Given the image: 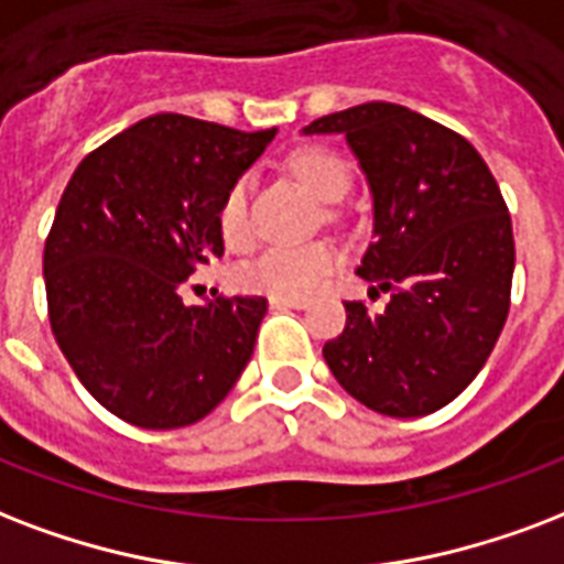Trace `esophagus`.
<instances>
[{"label": "esophagus", "instance_id": "esophagus-1", "mask_svg": "<svg viewBox=\"0 0 564 564\" xmlns=\"http://www.w3.org/2000/svg\"><path fill=\"white\" fill-rule=\"evenodd\" d=\"M270 305L273 308H308V300H300V296H270Z\"/></svg>", "mask_w": 564, "mask_h": 564}]
</instances>
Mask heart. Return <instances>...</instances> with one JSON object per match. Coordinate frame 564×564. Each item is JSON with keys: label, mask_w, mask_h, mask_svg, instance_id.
I'll return each instance as SVG.
<instances>
[{"label": "heart", "mask_w": 564, "mask_h": 564, "mask_svg": "<svg viewBox=\"0 0 564 564\" xmlns=\"http://www.w3.org/2000/svg\"><path fill=\"white\" fill-rule=\"evenodd\" d=\"M291 173L296 182L321 203H332L347 194L350 176L341 161L323 150H300L291 155ZM217 226L229 243H243L250 223H247V178H238L223 196ZM338 268V252L329 243H276L256 256L241 270L243 285L273 296H308L326 282Z\"/></svg>", "instance_id": "obj_1"}]
</instances>
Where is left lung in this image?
Listing matches in <instances>:
<instances>
[{
	"instance_id": "obj_1",
	"label": "left lung",
	"mask_w": 564,
	"mask_h": 564,
	"mask_svg": "<svg viewBox=\"0 0 564 564\" xmlns=\"http://www.w3.org/2000/svg\"><path fill=\"white\" fill-rule=\"evenodd\" d=\"M303 134H341L359 161L373 243L356 273L391 291L382 312L344 303L347 326L323 359L373 412H438L482 370L509 314L514 241L500 187L462 134L403 105H356Z\"/></svg>"
}]
</instances>
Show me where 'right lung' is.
<instances>
[{"instance_id": "right-lung-1", "label": "right lung", "mask_w": 564, "mask_h": 564, "mask_svg": "<svg viewBox=\"0 0 564 564\" xmlns=\"http://www.w3.org/2000/svg\"><path fill=\"white\" fill-rule=\"evenodd\" d=\"M276 129L152 115L94 150L43 250L50 323L82 386L141 430L203 421L247 368L264 296L187 305L178 285L223 256L226 191Z\"/></svg>"}]
</instances>
